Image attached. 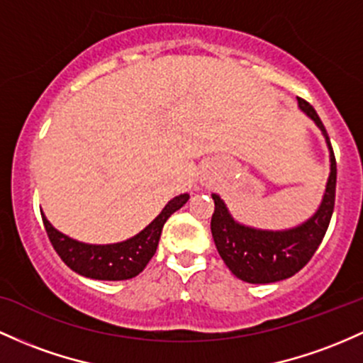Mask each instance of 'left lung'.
<instances>
[{"label":"left lung","instance_id":"8db88e82","mask_svg":"<svg viewBox=\"0 0 363 363\" xmlns=\"http://www.w3.org/2000/svg\"><path fill=\"white\" fill-rule=\"evenodd\" d=\"M298 106L317 123L329 148L330 172L317 212L291 229H255L234 220L220 196L212 194L215 210L210 227L217 252L234 276L252 284H269L300 272L317 252L333 217L336 198V158L333 146L313 106L301 98H298Z\"/></svg>","mask_w":363,"mask_h":363}]
</instances>
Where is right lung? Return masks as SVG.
Listing matches in <instances>:
<instances>
[{
    "mask_svg": "<svg viewBox=\"0 0 363 363\" xmlns=\"http://www.w3.org/2000/svg\"><path fill=\"white\" fill-rule=\"evenodd\" d=\"M188 200V193L172 198L160 215L141 233L130 240L113 242V245H87V242L72 240L55 229L45 213L41 212V215L55 252L74 272L89 279H98V281H123V279L136 277L139 272L145 270L151 257L157 252L165 222L169 220L170 215L186 205Z\"/></svg>",
    "mask_w": 363,
    "mask_h": 363,
    "instance_id": "1",
    "label": "right lung"
}]
</instances>
